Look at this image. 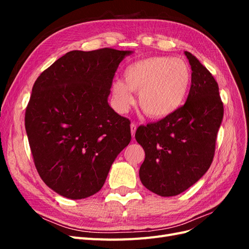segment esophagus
I'll return each instance as SVG.
<instances>
[{
	"instance_id": "obj_1",
	"label": "esophagus",
	"mask_w": 249,
	"mask_h": 249,
	"mask_svg": "<svg viewBox=\"0 0 249 249\" xmlns=\"http://www.w3.org/2000/svg\"><path fill=\"white\" fill-rule=\"evenodd\" d=\"M136 129H137L136 124H131V133H132V137H133V138L135 137V133H136Z\"/></svg>"
}]
</instances>
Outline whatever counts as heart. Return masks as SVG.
I'll return each instance as SVG.
<instances>
[{
  "mask_svg": "<svg viewBox=\"0 0 249 249\" xmlns=\"http://www.w3.org/2000/svg\"><path fill=\"white\" fill-rule=\"evenodd\" d=\"M191 85L189 65L180 58L153 56L127 65L124 80L111 84L115 108L124 113L134 103L133 91H139L142 111L153 119L171 116L183 106Z\"/></svg>",
  "mask_w": 249,
  "mask_h": 249,
  "instance_id": "obj_1",
  "label": "heart"
}]
</instances>
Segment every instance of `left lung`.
I'll use <instances>...</instances> for the list:
<instances>
[{"label":"left lung","mask_w":249,"mask_h":249,"mask_svg":"<svg viewBox=\"0 0 249 249\" xmlns=\"http://www.w3.org/2000/svg\"><path fill=\"white\" fill-rule=\"evenodd\" d=\"M191 87L175 114L140 125L135 138L145 152L139 169L141 183L160 196H176L205 175L212 164L218 130L223 118L219 87L191 53Z\"/></svg>","instance_id":"obj_1"}]
</instances>
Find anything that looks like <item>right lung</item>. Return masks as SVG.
<instances>
[{
    "label": "right lung",
    "instance_id": "right-lung-1",
    "mask_svg": "<svg viewBox=\"0 0 249 249\" xmlns=\"http://www.w3.org/2000/svg\"><path fill=\"white\" fill-rule=\"evenodd\" d=\"M132 51H71L37 78L25 125L37 171L61 196L99 192L131 141L130 120L108 103L119 63Z\"/></svg>",
    "mask_w": 249,
    "mask_h": 249
}]
</instances>
